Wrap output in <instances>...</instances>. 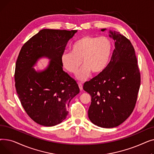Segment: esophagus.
<instances>
[{
  "instance_id": "obj_1",
  "label": "esophagus",
  "mask_w": 154,
  "mask_h": 154,
  "mask_svg": "<svg viewBox=\"0 0 154 154\" xmlns=\"http://www.w3.org/2000/svg\"><path fill=\"white\" fill-rule=\"evenodd\" d=\"M78 85H79L80 90V91H82V90H83V85H82V84L81 83H79Z\"/></svg>"
}]
</instances>
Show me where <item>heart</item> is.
<instances>
[{"mask_svg":"<svg viewBox=\"0 0 154 154\" xmlns=\"http://www.w3.org/2000/svg\"><path fill=\"white\" fill-rule=\"evenodd\" d=\"M110 40L105 37L85 35L72 45V51H65L60 57L62 67L70 74H75L82 62L84 63L77 74L79 80H84L93 73H99L106 68L111 52Z\"/></svg>","mask_w":154,"mask_h":154,"instance_id":"1","label":"heart"}]
</instances>
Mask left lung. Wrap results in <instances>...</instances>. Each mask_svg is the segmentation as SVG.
I'll list each match as a JSON object with an SVG mask.
<instances>
[{
	"mask_svg": "<svg viewBox=\"0 0 154 154\" xmlns=\"http://www.w3.org/2000/svg\"><path fill=\"white\" fill-rule=\"evenodd\" d=\"M109 33L115 41L110 61L83 86L91 96L88 118L103 128L116 127L131 116L140 85V71L131 41L118 32L110 30Z\"/></svg>",
	"mask_w": 154,
	"mask_h": 154,
	"instance_id": "1",
	"label": "left lung"
}]
</instances>
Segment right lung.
I'll return each mask as SVG.
<instances>
[{
  "label": "right lung",
  "mask_w": 154,
  "mask_h": 154,
  "mask_svg": "<svg viewBox=\"0 0 154 154\" xmlns=\"http://www.w3.org/2000/svg\"><path fill=\"white\" fill-rule=\"evenodd\" d=\"M76 30L42 29L22 46L15 63V85L23 108L36 123L51 127L68 116L70 100L80 89L63 70L60 57ZM43 56L51 60L47 68L33 67Z\"/></svg>",
  "instance_id": "obj_1"
}]
</instances>
